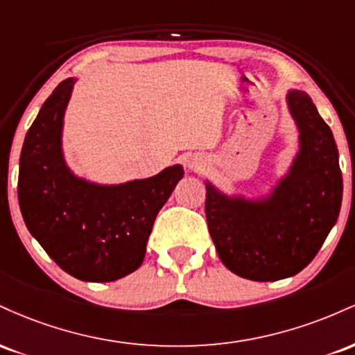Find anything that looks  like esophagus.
<instances>
[{
  "mask_svg": "<svg viewBox=\"0 0 355 355\" xmlns=\"http://www.w3.org/2000/svg\"><path fill=\"white\" fill-rule=\"evenodd\" d=\"M198 165H200V164H198V160H195V158H193V160L189 162L190 168H198Z\"/></svg>",
  "mask_w": 355,
  "mask_h": 355,
  "instance_id": "esophagus-1",
  "label": "esophagus"
}]
</instances>
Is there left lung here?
<instances>
[{
  "instance_id": "1",
  "label": "left lung",
  "mask_w": 355,
  "mask_h": 355,
  "mask_svg": "<svg viewBox=\"0 0 355 355\" xmlns=\"http://www.w3.org/2000/svg\"><path fill=\"white\" fill-rule=\"evenodd\" d=\"M287 103L300 130V152L270 198L247 202L205 187L207 225L220 260L257 282H274L307 267L340 211L344 183L331 128L305 92L292 89Z\"/></svg>"
}]
</instances>
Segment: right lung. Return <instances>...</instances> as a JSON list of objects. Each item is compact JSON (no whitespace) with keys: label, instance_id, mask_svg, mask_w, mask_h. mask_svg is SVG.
I'll list each match as a JSON object with an SVG mask.
<instances>
[{"label":"right lung","instance_id":"1","mask_svg":"<svg viewBox=\"0 0 355 355\" xmlns=\"http://www.w3.org/2000/svg\"><path fill=\"white\" fill-rule=\"evenodd\" d=\"M73 83L61 81L28 130L19 157V210L30 234L67 274L85 282H113L141 266L155 218L183 168L168 166L152 178L116 187L76 178L61 153Z\"/></svg>","mask_w":355,"mask_h":355}]
</instances>
